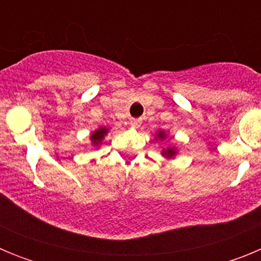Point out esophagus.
<instances>
[{"label": "esophagus", "mask_w": 261, "mask_h": 261, "mask_svg": "<svg viewBox=\"0 0 261 261\" xmlns=\"http://www.w3.org/2000/svg\"><path fill=\"white\" fill-rule=\"evenodd\" d=\"M130 125H132V128H138L141 125V119H132L130 120Z\"/></svg>", "instance_id": "34e87169"}]
</instances>
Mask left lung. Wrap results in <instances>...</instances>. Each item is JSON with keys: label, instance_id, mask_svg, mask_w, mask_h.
Returning a JSON list of instances; mask_svg holds the SVG:
<instances>
[{"label": "left lung", "instance_id": "obj_1", "mask_svg": "<svg viewBox=\"0 0 261 261\" xmlns=\"http://www.w3.org/2000/svg\"><path fill=\"white\" fill-rule=\"evenodd\" d=\"M156 136H158V138H161V140H162V138H165V133H163L162 130H159L158 135ZM175 153H176V151H175V149H172V147H168L167 150L162 151L163 155H167V156H172Z\"/></svg>", "mask_w": 261, "mask_h": 261}]
</instances>
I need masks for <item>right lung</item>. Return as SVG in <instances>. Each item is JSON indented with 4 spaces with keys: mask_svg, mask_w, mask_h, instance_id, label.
I'll list each match as a JSON object with an SVG mask.
<instances>
[{
    "mask_svg": "<svg viewBox=\"0 0 261 261\" xmlns=\"http://www.w3.org/2000/svg\"><path fill=\"white\" fill-rule=\"evenodd\" d=\"M107 132L108 130L106 128H99L98 130H95V132L91 135V142H93L94 145H99L103 138H105V136L107 135Z\"/></svg>",
    "mask_w": 261,
    "mask_h": 261,
    "instance_id": "right-lung-1",
    "label": "right lung"
}]
</instances>
